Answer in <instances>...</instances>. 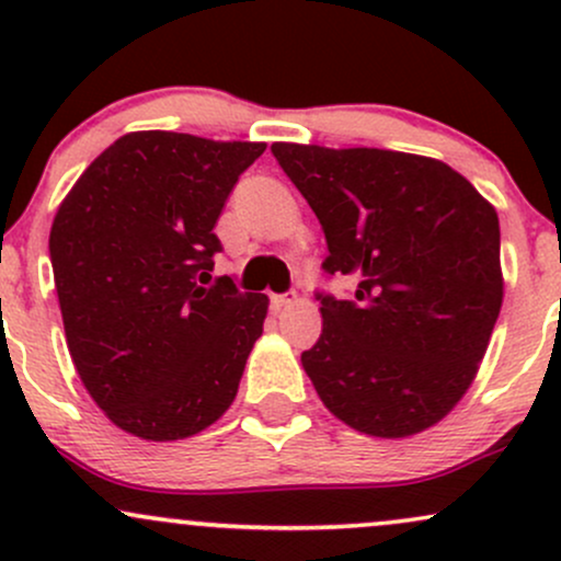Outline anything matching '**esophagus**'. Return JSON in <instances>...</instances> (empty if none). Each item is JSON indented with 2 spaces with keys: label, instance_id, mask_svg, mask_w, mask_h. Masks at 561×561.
I'll use <instances>...</instances> for the list:
<instances>
[{
  "label": "esophagus",
  "instance_id": "1",
  "mask_svg": "<svg viewBox=\"0 0 561 561\" xmlns=\"http://www.w3.org/2000/svg\"><path fill=\"white\" fill-rule=\"evenodd\" d=\"M289 302H295V293H289V295H272V308H274V311H282V308H287Z\"/></svg>",
  "mask_w": 561,
  "mask_h": 561
}]
</instances>
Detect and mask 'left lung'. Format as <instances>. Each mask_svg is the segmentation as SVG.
<instances>
[{"label": "left lung", "mask_w": 561, "mask_h": 561, "mask_svg": "<svg viewBox=\"0 0 561 561\" xmlns=\"http://www.w3.org/2000/svg\"><path fill=\"white\" fill-rule=\"evenodd\" d=\"M324 229L321 334L300 362L327 409L375 437L433 427L461 401L504 300L495 208L443 160L274 141Z\"/></svg>", "instance_id": "obj_1"}]
</instances>
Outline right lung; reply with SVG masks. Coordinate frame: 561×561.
I'll list each match as a JSON object with an SVG mask.
<instances>
[{"label": "right lung", "instance_id": "add662e5", "mask_svg": "<svg viewBox=\"0 0 561 561\" xmlns=\"http://www.w3.org/2000/svg\"><path fill=\"white\" fill-rule=\"evenodd\" d=\"M263 150L131 131L57 208L49 259L70 358L107 420L141 440L203 433L234 401L268 298L229 276L205 285L224 203Z\"/></svg>", "mask_w": 561, "mask_h": 561}]
</instances>
